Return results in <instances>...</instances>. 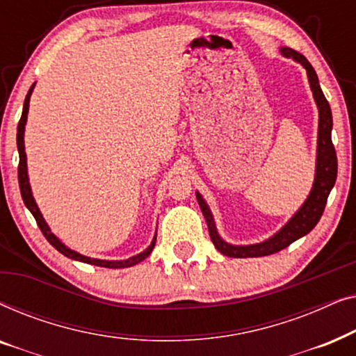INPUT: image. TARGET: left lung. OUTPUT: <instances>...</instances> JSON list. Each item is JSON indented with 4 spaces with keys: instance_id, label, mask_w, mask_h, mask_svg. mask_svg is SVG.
I'll list each match as a JSON object with an SVG mask.
<instances>
[{
    "instance_id": "8db88e82",
    "label": "left lung",
    "mask_w": 356,
    "mask_h": 356,
    "mask_svg": "<svg viewBox=\"0 0 356 356\" xmlns=\"http://www.w3.org/2000/svg\"><path fill=\"white\" fill-rule=\"evenodd\" d=\"M280 51L284 56L293 58L295 61L303 65L306 72H308L309 86L311 90H313L316 105H318L319 108L318 157H316V177L313 189H311L309 196L305 201L303 206L300 207V211L286 222V225L282 228L280 232H277L274 236L269 238V240L246 246L228 245L227 241H223L222 238L218 236L212 212L209 211L207 204L202 199L201 194L196 193V199L199 202V207H201V211L204 213V218H206L207 222L209 235H211L213 246H216L223 256L228 257L269 256L274 254V252L285 250L286 246H290L291 243L298 240V238L308 235V233L316 227V223L319 222L321 216H323L330 189L334 188L335 179H337V154H335L332 138H330V133H332V111H330L329 102L325 100L323 90H321L318 74H316L314 67L309 65V61L306 60L301 53L286 47L280 48Z\"/></svg>"
}]
</instances>
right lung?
<instances>
[{"label":"right lung","mask_w":356,"mask_h":356,"mask_svg":"<svg viewBox=\"0 0 356 356\" xmlns=\"http://www.w3.org/2000/svg\"><path fill=\"white\" fill-rule=\"evenodd\" d=\"M33 86L32 84L31 89H29V94L26 97V100H24V108H22V116L21 120H19V124H17V150H19V167H17V178H19V188H21V196H22V201L26 204V207L31 211V213L35 218L38 228H40L43 236L47 238L48 243L61 252V254H65L66 257H70V259H74V261H81V262H87V264H94V266H100V267H108V269H124V267H131V266H136L139 264L140 261H144L145 257H147L150 252H152L154 246H155V240H157V235L154 236L152 243H150V246L147 250L139 252V254H136L133 257H129V259H123V261H104V259H92V257H87V256H82L79 252L70 250V248L63 245V243L58 240V238L53 235L50 227L47 225V222L43 220L40 211H38L35 201H33V196H32V191H31V184H29V177H27V157H26V147H24V129H26V123H27V113H29V102H31V95H32V90H33Z\"/></svg>","instance_id":"obj_1"}]
</instances>
